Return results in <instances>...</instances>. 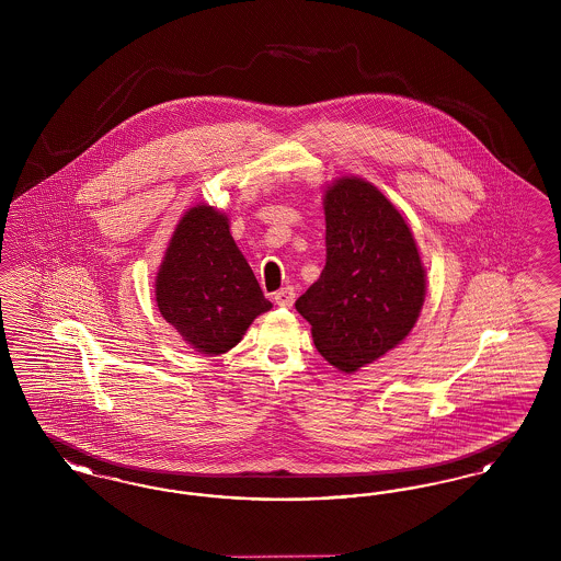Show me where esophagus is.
Listing matches in <instances>:
<instances>
[{"label":"esophagus","mask_w":561,"mask_h":561,"mask_svg":"<svg viewBox=\"0 0 561 561\" xmlns=\"http://www.w3.org/2000/svg\"><path fill=\"white\" fill-rule=\"evenodd\" d=\"M294 298H296V293H294V288H290V286L273 294V300H275L277 307H293Z\"/></svg>","instance_id":"1"}]
</instances>
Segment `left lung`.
Wrapping results in <instances>:
<instances>
[{
  "label": "left lung",
  "instance_id": "8db88e82",
  "mask_svg": "<svg viewBox=\"0 0 561 561\" xmlns=\"http://www.w3.org/2000/svg\"><path fill=\"white\" fill-rule=\"evenodd\" d=\"M325 267L296 300L321 355L343 373L400 345L425 300V268L410 227L362 179L325 191Z\"/></svg>",
  "mask_w": 561,
  "mask_h": 561
}]
</instances>
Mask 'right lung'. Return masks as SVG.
I'll list each match as a JSON object with an SVG mask.
<instances>
[{
    "mask_svg": "<svg viewBox=\"0 0 561 561\" xmlns=\"http://www.w3.org/2000/svg\"><path fill=\"white\" fill-rule=\"evenodd\" d=\"M156 298L163 320L206 355L236 347L256 316L271 309L229 233L225 214L191 208L161 263Z\"/></svg>",
    "mask_w": 561,
    "mask_h": 561,
    "instance_id": "right-lung-1",
    "label": "right lung"
}]
</instances>
